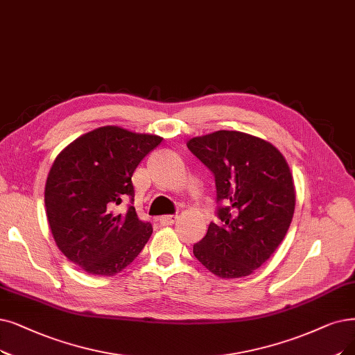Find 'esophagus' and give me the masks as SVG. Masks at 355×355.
Masks as SVG:
<instances>
[{
  "instance_id": "34e87169",
  "label": "esophagus",
  "mask_w": 355,
  "mask_h": 355,
  "mask_svg": "<svg viewBox=\"0 0 355 355\" xmlns=\"http://www.w3.org/2000/svg\"><path fill=\"white\" fill-rule=\"evenodd\" d=\"M176 218H178V216H173V214H170V216H162V217L159 218V223H160L162 225H172V224L176 221Z\"/></svg>"
}]
</instances>
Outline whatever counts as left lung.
<instances>
[{
    "label": "left lung",
    "mask_w": 355,
    "mask_h": 355,
    "mask_svg": "<svg viewBox=\"0 0 355 355\" xmlns=\"http://www.w3.org/2000/svg\"><path fill=\"white\" fill-rule=\"evenodd\" d=\"M188 148L216 178L217 217L193 254L220 278L254 272L284 240L294 214L290 167L268 141L217 131L188 141Z\"/></svg>",
    "instance_id": "8db88e82"
}]
</instances>
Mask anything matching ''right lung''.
Here are the masks:
<instances>
[{
    "instance_id": "right-lung-1",
    "label": "right lung",
    "mask_w": 355,
    "mask_h": 355,
    "mask_svg": "<svg viewBox=\"0 0 355 355\" xmlns=\"http://www.w3.org/2000/svg\"><path fill=\"white\" fill-rule=\"evenodd\" d=\"M162 137L102 126L74 139L58 155L45 185L46 217L56 246L93 275H115L143 250L153 233L135 208L132 173Z\"/></svg>"
}]
</instances>
